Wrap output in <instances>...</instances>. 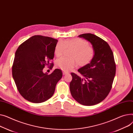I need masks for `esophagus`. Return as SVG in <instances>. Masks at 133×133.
Wrapping results in <instances>:
<instances>
[{"label": "esophagus", "instance_id": "obj_1", "mask_svg": "<svg viewBox=\"0 0 133 133\" xmlns=\"http://www.w3.org/2000/svg\"><path fill=\"white\" fill-rule=\"evenodd\" d=\"M69 73H67V72H63V74L64 75H66V74H68Z\"/></svg>", "mask_w": 133, "mask_h": 133}]
</instances>
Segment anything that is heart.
<instances>
[{
    "instance_id": "b5f03b06",
    "label": "heart",
    "mask_w": 133,
    "mask_h": 133,
    "mask_svg": "<svg viewBox=\"0 0 133 133\" xmlns=\"http://www.w3.org/2000/svg\"><path fill=\"white\" fill-rule=\"evenodd\" d=\"M66 49H73L70 57H61L56 61V66L65 72H69L73 69L77 63L79 66H85L89 64L95 56L94 49L89 46V44L81 38H74L59 41L56 45L54 53L56 57L63 54Z\"/></svg>"
}]
</instances>
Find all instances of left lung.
<instances>
[{"label": "left lung", "mask_w": 133, "mask_h": 133, "mask_svg": "<svg viewBox=\"0 0 133 133\" xmlns=\"http://www.w3.org/2000/svg\"><path fill=\"white\" fill-rule=\"evenodd\" d=\"M89 42L95 51L90 63L78 69L83 77L72 73L70 91L78 103L86 106L97 104L109 94L116 75L113 52L107 42L92 34L79 35Z\"/></svg>", "instance_id": "8db88e82"}]
</instances>
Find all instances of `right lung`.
Here are the masks:
<instances>
[{"instance_id":"1","label":"right lung","mask_w":133,"mask_h":133,"mask_svg":"<svg viewBox=\"0 0 133 133\" xmlns=\"http://www.w3.org/2000/svg\"><path fill=\"white\" fill-rule=\"evenodd\" d=\"M58 40L35 35L26 40L16 51L12 75L19 92L24 99L34 103L48 100L54 95L63 73L56 69L51 74L43 71L45 65L54 67L50 61L54 58Z\"/></svg>"}]
</instances>
